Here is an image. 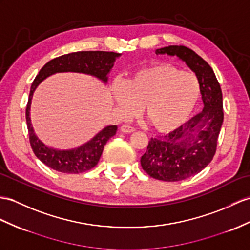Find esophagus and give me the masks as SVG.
Here are the masks:
<instances>
[{
	"instance_id": "obj_1",
	"label": "esophagus",
	"mask_w": 250,
	"mask_h": 250,
	"mask_svg": "<svg viewBox=\"0 0 250 250\" xmlns=\"http://www.w3.org/2000/svg\"><path fill=\"white\" fill-rule=\"evenodd\" d=\"M121 131L122 132H125V133H130V132L136 131V128H135V127L130 126V125L125 124V125H122L121 126Z\"/></svg>"
}]
</instances>
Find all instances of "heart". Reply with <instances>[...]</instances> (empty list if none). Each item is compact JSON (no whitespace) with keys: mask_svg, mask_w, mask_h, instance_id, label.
Returning a JSON list of instances; mask_svg holds the SVG:
<instances>
[{"mask_svg":"<svg viewBox=\"0 0 250 250\" xmlns=\"http://www.w3.org/2000/svg\"><path fill=\"white\" fill-rule=\"evenodd\" d=\"M202 89L197 77L178 66L156 63L133 73L125 84L117 83L113 99L125 118L144 109L149 125L169 132L184 125L198 105Z\"/></svg>","mask_w":250,"mask_h":250,"instance_id":"1","label":"heart"}]
</instances>
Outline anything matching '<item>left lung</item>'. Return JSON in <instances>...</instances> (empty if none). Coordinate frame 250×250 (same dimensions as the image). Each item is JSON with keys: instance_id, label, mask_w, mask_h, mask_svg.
Wrapping results in <instances>:
<instances>
[{"instance_id": "1", "label": "left lung", "mask_w": 250, "mask_h": 250, "mask_svg": "<svg viewBox=\"0 0 250 250\" xmlns=\"http://www.w3.org/2000/svg\"><path fill=\"white\" fill-rule=\"evenodd\" d=\"M157 55L177 56L194 73L200 83L204 109L185 126L161 138H151L141 157V166L150 177L162 181H180L198 174L215 155L224 120L220 83L208 62L191 48L168 45Z\"/></svg>"}]
</instances>
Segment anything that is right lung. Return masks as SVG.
<instances>
[{
	"mask_svg": "<svg viewBox=\"0 0 250 250\" xmlns=\"http://www.w3.org/2000/svg\"><path fill=\"white\" fill-rule=\"evenodd\" d=\"M120 56L121 54L119 53L104 51L70 53L50 60L39 71V74L36 76L30 87L25 115L30 146L36 157L46 167L65 174H81L89 171L99 162L104 146L108 140L115 135L118 127L117 125L105 127L90 141L76 148L60 150L48 147L35 135L32 123H30L29 110L36 88L47 76L62 72L83 73V74L95 76L104 83H107L108 74L112 69L115 59Z\"/></svg>",
	"mask_w": 250,
	"mask_h": 250,
	"instance_id": "1",
	"label": "right lung"
}]
</instances>
